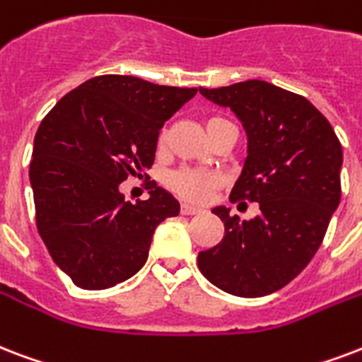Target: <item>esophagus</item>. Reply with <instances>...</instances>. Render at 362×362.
Here are the masks:
<instances>
[{"label":"esophagus","instance_id":"34e87169","mask_svg":"<svg viewBox=\"0 0 362 362\" xmlns=\"http://www.w3.org/2000/svg\"><path fill=\"white\" fill-rule=\"evenodd\" d=\"M182 214H186V216H193V214H201L203 212V209H197V206L193 205H187V203H184L180 209Z\"/></svg>","mask_w":362,"mask_h":362}]
</instances>
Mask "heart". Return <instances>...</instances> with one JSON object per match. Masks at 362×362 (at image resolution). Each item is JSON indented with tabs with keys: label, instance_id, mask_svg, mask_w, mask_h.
<instances>
[{
	"label": "heart",
	"instance_id": "heart-1",
	"mask_svg": "<svg viewBox=\"0 0 362 362\" xmlns=\"http://www.w3.org/2000/svg\"><path fill=\"white\" fill-rule=\"evenodd\" d=\"M222 121L220 117H211L206 121V132L211 131L212 125ZM167 140V131L163 129L161 134H159V146L165 144ZM167 184L173 192H176L180 197L187 201H195V203H201L205 201L214 187L218 186V176L211 170L205 169H180L175 170L173 175H169L167 178Z\"/></svg>",
	"mask_w": 362,
	"mask_h": 362
}]
</instances>
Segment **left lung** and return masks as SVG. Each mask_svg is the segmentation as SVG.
Returning a JSON list of instances; mask_svg holds the SVG:
<instances>
[{
    "instance_id": "1",
    "label": "left lung",
    "mask_w": 362,
    "mask_h": 362,
    "mask_svg": "<svg viewBox=\"0 0 362 362\" xmlns=\"http://www.w3.org/2000/svg\"><path fill=\"white\" fill-rule=\"evenodd\" d=\"M199 93L230 107L247 132V159L230 199L255 201L260 214L230 216L224 239L197 256L201 273L228 294L260 298L288 285L321 247L340 205V140L308 98L260 79Z\"/></svg>"
}]
</instances>
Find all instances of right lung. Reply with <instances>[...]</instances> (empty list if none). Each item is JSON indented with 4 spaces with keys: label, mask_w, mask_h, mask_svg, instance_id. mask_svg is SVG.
<instances>
[{
    "label": "right lung",
    "mask_w": 362,
    "mask_h": 362,
    "mask_svg": "<svg viewBox=\"0 0 362 362\" xmlns=\"http://www.w3.org/2000/svg\"><path fill=\"white\" fill-rule=\"evenodd\" d=\"M180 89L132 76H98L62 96L34 138L30 184L35 224L54 264L85 291L140 272L153 231L180 203L157 184L125 201L119 184L153 165L159 129L192 100Z\"/></svg>",
    "instance_id": "1"
}]
</instances>
